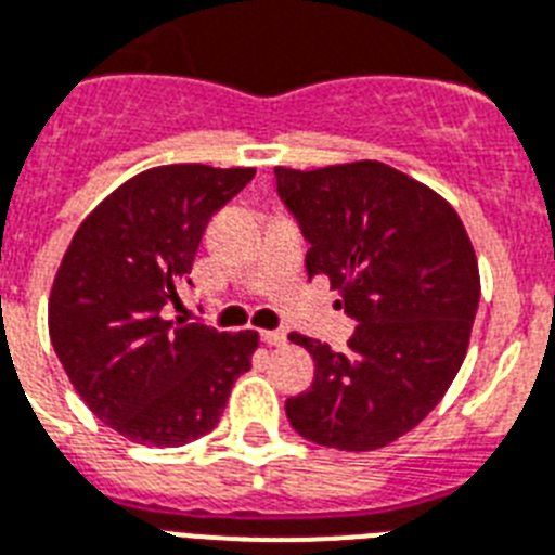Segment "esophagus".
Masks as SVG:
<instances>
[{
  "label": "esophagus",
  "instance_id": "1",
  "mask_svg": "<svg viewBox=\"0 0 555 555\" xmlns=\"http://www.w3.org/2000/svg\"><path fill=\"white\" fill-rule=\"evenodd\" d=\"M260 339H263L267 345H272V348L286 345V334H283V331H260Z\"/></svg>",
  "mask_w": 555,
  "mask_h": 555
}]
</instances>
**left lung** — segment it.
Masks as SVG:
<instances>
[{
	"instance_id": "1",
	"label": "left lung",
	"mask_w": 555,
	"mask_h": 555,
	"mask_svg": "<svg viewBox=\"0 0 555 555\" xmlns=\"http://www.w3.org/2000/svg\"><path fill=\"white\" fill-rule=\"evenodd\" d=\"M281 198L357 320L348 350L288 334L314 357V382L286 401L306 440L371 452L399 440L447 396L468 350L480 269L461 216L418 179L378 159L274 168Z\"/></svg>"
}]
</instances>
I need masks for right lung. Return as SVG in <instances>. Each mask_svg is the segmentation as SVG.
<instances>
[{"instance_id": "right-lung-1", "label": "right lung", "mask_w": 555, "mask_h": 555, "mask_svg": "<svg viewBox=\"0 0 555 555\" xmlns=\"http://www.w3.org/2000/svg\"><path fill=\"white\" fill-rule=\"evenodd\" d=\"M255 168H149L108 193L66 246L47 306L52 348L103 424L142 447H182L219 424L253 367L258 331L168 320L212 212ZM191 283V281H188Z\"/></svg>"}]
</instances>
